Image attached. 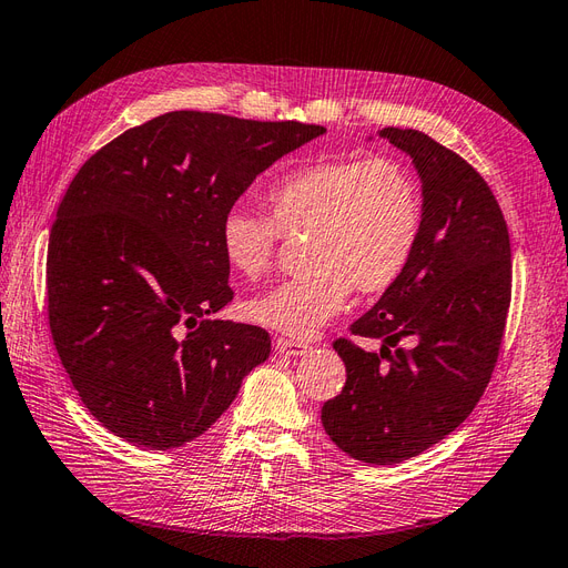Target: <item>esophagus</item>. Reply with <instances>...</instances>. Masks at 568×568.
Here are the masks:
<instances>
[{"instance_id":"34e87169","label":"esophagus","mask_w":568,"mask_h":568,"mask_svg":"<svg viewBox=\"0 0 568 568\" xmlns=\"http://www.w3.org/2000/svg\"><path fill=\"white\" fill-rule=\"evenodd\" d=\"M275 351L281 355H290V357H300L310 351V345L304 341H293V338H278L275 341Z\"/></svg>"}]
</instances>
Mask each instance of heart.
Here are the masks:
<instances>
[{
    "mask_svg": "<svg viewBox=\"0 0 568 568\" xmlns=\"http://www.w3.org/2000/svg\"><path fill=\"white\" fill-rule=\"evenodd\" d=\"M268 213L232 206L221 250L232 271L258 278L283 235L307 232V271L246 302L252 322L312 338L343 312L353 287L384 293L408 268L423 232L425 203L415 172L398 158H333L290 170L266 192Z\"/></svg>",
    "mask_w": 568,
    "mask_h": 568,
    "instance_id": "obj_1",
    "label": "heart"
}]
</instances>
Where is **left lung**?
<instances>
[{"label":"left lung","mask_w":568,"mask_h":568,"mask_svg":"<svg viewBox=\"0 0 568 568\" xmlns=\"http://www.w3.org/2000/svg\"><path fill=\"white\" fill-rule=\"evenodd\" d=\"M423 180V232L408 268L351 326L384 338L367 353L333 341L345 362L341 394L322 423L347 456L394 465L446 439L483 398L501 353L511 304V244L489 184L468 160L417 129H382ZM413 335L410 352L397 347ZM396 346V352L389 347Z\"/></svg>","instance_id":"obj_1"}]
</instances>
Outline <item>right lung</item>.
Listing matches in <instances>:
<instances>
[{"instance_id": "add662e5", "label": "right lung", "mask_w": 568, "mask_h": 568, "mask_svg": "<svg viewBox=\"0 0 568 568\" xmlns=\"http://www.w3.org/2000/svg\"><path fill=\"white\" fill-rule=\"evenodd\" d=\"M326 132L168 112L93 153L48 244L52 341L100 425L151 450L196 439L271 355L268 331L211 318L232 302L221 221L256 174Z\"/></svg>"}]
</instances>
